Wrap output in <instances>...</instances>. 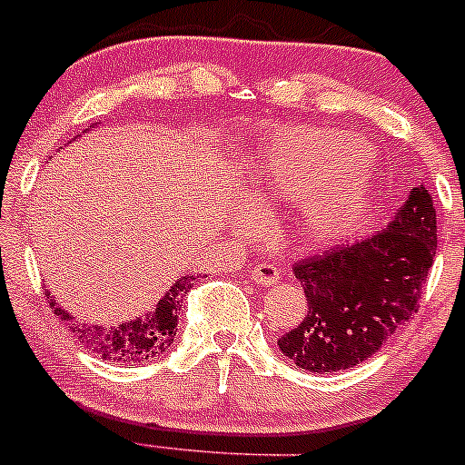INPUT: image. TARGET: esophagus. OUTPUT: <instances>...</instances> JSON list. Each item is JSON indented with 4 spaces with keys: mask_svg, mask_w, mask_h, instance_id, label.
Returning <instances> with one entry per match:
<instances>
[{
    "mask_svg": "<svg viewBox=\"0 0 465 465\" xmlns=\"http://www.w3.org/2000/svg\"><path fill=\"white\" fill-rule=\"evenodd\" d=\"M251 280L255 282V284H262V286L277 284V280H280V268H275L272 264L255 266L251 271Z\"/></svg>",
    "mask_w": 465,
    "mask_h": 465,
    "instance_id": "1",
    "label": "esophagus"
}]
</instances>
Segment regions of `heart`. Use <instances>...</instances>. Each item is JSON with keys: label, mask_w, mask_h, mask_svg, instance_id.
<instances>
[{"label": "heart", "mask_w": 465, "mask_h": 465, "mask_svg": "<svg viewBox=\"0 0 465 465\" xmlns=\"http://www.w3.org/2000/svg\"><path fill=\"white\" fill-rule=\"evenodd\" d=\"M371 150L358 134L284 129L251 167V193L266 210L302 203L304 232L315 242L342 237L370 203Z\"/></svg>", "instance_id": "obj_1"}]
</instances>
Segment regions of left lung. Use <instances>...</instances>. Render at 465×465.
I'll use <instances>...</instances> for the list:
<instances>
[{
    "label": "left lung",
    "mask_w": 465,
    "mask_h": 465,
    "mask_svg": "<svg viewBox=\"0 0 465 465\" xmlns=\"http://www.w3.org/2000/svg\"><path fill=\"white\" fill-rule=\"evenodd\" d=\"M434 257L437 210L419 185L387 228L293 268L309 311L277 347L315 374L361 365L416 313Z\"/></svg>",
    "instance_id": "obj_1"
}]
</instances>
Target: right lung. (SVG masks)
I'll use <instances>...</instances> for the list:
<instances>
[{"label":"right lung","instance_id":"right-lung-1","mask_svg":"<svg viewBox=\"0 0 465 465\" xmlns=\"http://www.w3.org/2000/svg\"><path fill=\"white\" fill-rule=\"evenodd\" d=\"M194 280L197 277L193 275L179 277L165 291V295L156 302L154 309L134 320L112 324V327L80 322L69 311H64L55 302L51 291H46V295L51 298V306H54L57 318L69 327V331L78 333V338L87 344L91 351L98 353V356H103L109 362H129L132 365V362H150L152 358L159 356L174 342L176 324H179L181 295L193 289Z\"/></svg>","mask_w":465,"mask_h":465}]
</instances>
